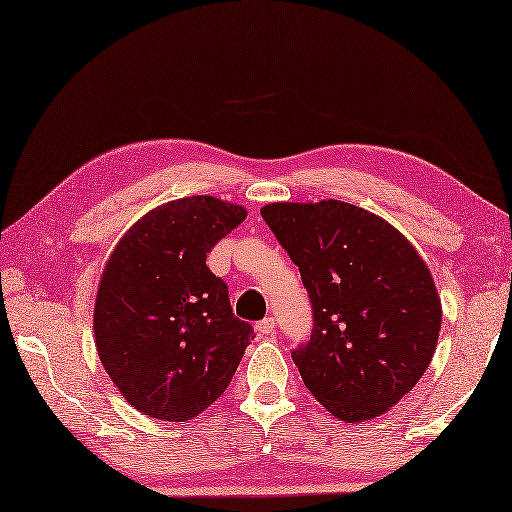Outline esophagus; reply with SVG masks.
Instances as JSON below:
<instances>
[{
	"label": "esophagus",
	"instance_id": "1",
	"mask_svg": "<svg viewBox=\"0 0 512 512\" xmlns=\"http://www.w3.org/2000/svg\"><path fill=\"white\" fill-rule=\"evenodd\" d=\"M255 330L259 336H273L275 334V319L273 317H266L262 321H257Z\"/></svg>",
	"mask_w": 512,
	"mask_h": 512
}]
</instances>
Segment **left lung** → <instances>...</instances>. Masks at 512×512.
Wrapping results in <instances>:
<instances>
[{
  "mask_svg": "<svg viewBox=\"0 0 512 512\" xmlns=\"http://www.w3.org/2000/svg\"><path fill=\"white\" fill-rule=\"evenodd\" d=\"M262 217L299 266L314 330L292 350L310 394L345 422L407 396L438 345L442 303L398 228L341 200L273 202Z\"/></svg>",
  "mask_w": 512,
  "mask_h": 512,
  "instance_id": "left-lung-1",
  "label": "left lung"
}]
</instances>
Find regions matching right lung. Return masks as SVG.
Wrapping results in <instances>:
<instances>
[{"label":"right lung","mask_w":512,"mask_h":512,"mask_svg":"<svg viewBox=\"0 0 512 512\" xmlns=\"http://www.w3.org/2000/svg\"><path fill=\"white\" fill-rule=\"evenodd\" d=\"M239 204L191 195L129 228L103 268L94 341L123 398L149 418L187 422L224 394L253 325L239 321L206 253L244 222Z\"/></svg>","instance_id":"obj_1"}]
</instances>
